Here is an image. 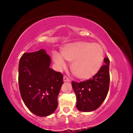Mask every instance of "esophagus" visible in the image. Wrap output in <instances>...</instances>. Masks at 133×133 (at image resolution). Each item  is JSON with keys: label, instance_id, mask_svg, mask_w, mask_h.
<instances>
[{"label": "esophagus", "instance_id": "34e87169", "mask_svg": "<svg viewBox=\"0 0 133 133\" xmlns=\"http://www.w3.org/2000/svg\"><path fill=\"white\" fill-rule=\"evenodd\" d=\"M63 81L64 82H70V78L67 77L66 76H63Z\"/></svg>", "mask_w": 133, "mask_h": 133}]
</instances>
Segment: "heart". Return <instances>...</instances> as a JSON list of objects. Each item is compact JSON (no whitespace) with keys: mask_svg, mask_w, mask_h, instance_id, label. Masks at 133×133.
Here are the masks:
<instances>
[{"mask_svg":"<svg viewBox=\"0 0 133 133\" xmlns=\"http://www.w3.org/2000/svg\"><path fill=\"white\" fill-rule=\"evenodd\" d=\"M61 54H52L53 61L57 66L65 65V59L72 62L71 70L81 79H89L95 75L102 65L104 52L98 43L78 42L68 44L62 50Z\"/></svg>","mask_w":133,"mask_h":133,"instance_id":"heart-1","label":"heart"}]
</instances>
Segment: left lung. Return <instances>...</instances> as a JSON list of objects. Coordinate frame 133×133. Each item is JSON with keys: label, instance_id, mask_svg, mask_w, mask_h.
I'll list each match as a JSON object with an SVG mask.
<instances>
[{"label": "left lung", "instance_id": "1", "mask_svg": "<svg viewBox=\"0 0 133 133\" xmlns=\"http://www.w3.org/2000/svg\"><path fill=\"white\" fill-rule=\"evenodd\" d=\"M105 65L90 79L81 82H72L77 99L76 107L81 111H92L97 109L105 101L110 86V60L104 58Z\"/></svg>", "mask_w": 133, "mask_h": 133}]
</instances>
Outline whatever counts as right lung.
<instances>
[{"label":"right lung","instance_id":"1","mask_svg":"<svg viewBox=\"0 0 133 133\" xmlns=\"http://www.w3.org/2000/svg\"><path fill=\"white\" fill-rule=\"evenodd\" d=\"M51 58L41 49L25 52L19 64V86L25 105L32 113L44 117L57 108L63 74L50 68Z\"/></svg>","mask_w":133,"mask_h":133}]
</instances>
